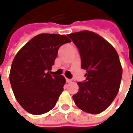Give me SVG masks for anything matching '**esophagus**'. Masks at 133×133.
<instances>
[{
    "instance_id": "1",
    "label": "esophagus",
    "mask_w": 133,
    "mask_h": 133,
    "mask_svg": "<svg viewBox=\"0 0 133 133\" xmlns=\"http://www.w3.org/2000/svg\"><path fill=\"white\" fill-rule=\"evenodd\" d=\"M72 81V80L69 79V78H66V82L67 83H70Z\"/></svg>"
}]
</instances>
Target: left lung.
<instances>
[{"label":"left lung","mask_w":133,"mask_h":133,"mask_svg":"<svg viewBox=\"0 0 133 133\" xmlns=\"http://www.w3.org/2000/svg\"><path fill=\"white\" fill-rule=\"evenodd\" d=\"M79 51L86 80L78 82L73 96L76 106L90 114H99L114 101L119 89L122 69L118 54L99 34L81 31L68 34Z\"/></svg>","instance_id":"1"}]
</instances>
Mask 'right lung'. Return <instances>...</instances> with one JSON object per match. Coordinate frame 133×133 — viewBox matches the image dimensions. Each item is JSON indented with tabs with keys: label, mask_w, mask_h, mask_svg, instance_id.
<instances>
[{
	"label": "right lung",
	"mask_w": 133,
	"mask_h": 133,
	"mask_svg": "<svg viewBox=\"0 0 133 133\" xmlns=\"http://www.w3.org/2000/svg\"><path fill=\"white\" fill-rule=\"evenodd\" d=\"M71 41L65 35L40 34L18 51L10 71V83L19 104L30 114L42 115L55 106L65 78L52 76L58 50Z\"/></svg>",
	"instance_id": "obj_1"
}]
</instances>
